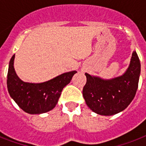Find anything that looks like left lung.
I'll return each instance as SVG.
<instances>
[{"instance_id": "8db88e82", "label": "left lung", "mask_w": 146, "mask_h": 146, "mask_svg": "<svg viewBox=\"0 0 146 146\" xmlns=\"http://www.w3.org/2000/svg\"><path fill=\"white\" fill-rule=\"evenodd\" d=\"M140 75V61L136 51L126 73L110 80L86 73L82 96L89 108L100 115H113L123 111L135 97Z\"/></svg>"}]
</instances>
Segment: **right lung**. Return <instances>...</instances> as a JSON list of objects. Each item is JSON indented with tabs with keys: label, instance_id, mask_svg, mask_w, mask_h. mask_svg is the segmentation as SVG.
<instances>
[{
	"label": "right lung",
	"instance_id": "right-lung-1",
	"mask_svg": "<svg viewBox=\"0 0 146 146\" xmlns=\"http://www.w3.org/2000/svg\"><path fill=\"white\" fill-rule=\"evenodd\" d=\"M14 57L13 55L10 59L7 80L10 97L20 108L30 114H39L52 110L57 104L63 89L70 83L76 71L63 73L42 83L25 82L16 74Z\"/></svg>",
	"mask_w": 146,
	"mask_h": 146
}]
</instances>
